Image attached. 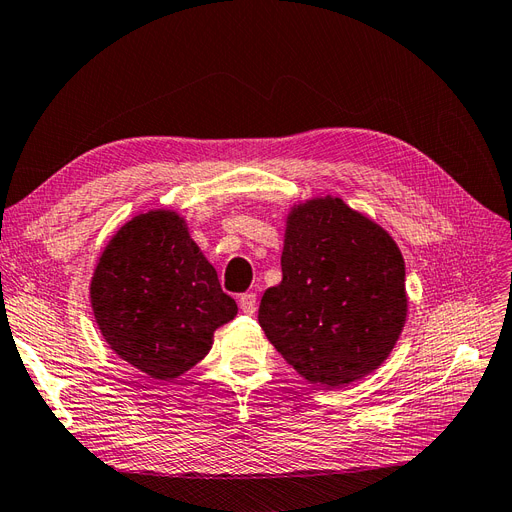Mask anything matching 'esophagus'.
<instances>
[{
  "instance_id": "obj_1",
  "label": "esophagus",
  "mask_w": 512,
  "mask_h": 512,
  "mask_svg": "<svg viewBox=\"0 0 512 512\" xmlns=\"http://www.w3.org/2000/svg\"><path fill=\"white\" fill-rule=\"evenodd\" d=\"M239 307L245 314H254L256 312V294L254 292H245L239 297Z\"/></svg>"
}]
</instances>
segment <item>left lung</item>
<instances>
[{"label":"left lung","mask_w":512,"mask_h":512,"mask_svg":"<svg viewBox=\"0 0 512 512\" xmlns=\"http://www.w3.org/2000/svg\"><path fill=\"white\" fill-rule=\"evenodd\" d=\"M406 265L395 239L337 196L286 213L282 282L258 322L284 361L322 389L376 371L406 327Z\"/></svg>","instance_id":"obj_1"}]
</instances>
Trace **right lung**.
<instances>
[{
	"label": "right lung",
	"instance_id": "1",
	"mask_svg": "<svg viewBox=\"0 0 512 512\" xmlns=\"http://www.w3.org/2000/svg\"><path fill=\"white\" fill-rule=\"evenodd\" d=\"M89 303L108 348L153 380H177L203 361L213 333L239 312L175 209L141 211L115 230Z\"/></svg>",
	"mask_w": 512,
	"mask_h": 512
}]
</instances>
